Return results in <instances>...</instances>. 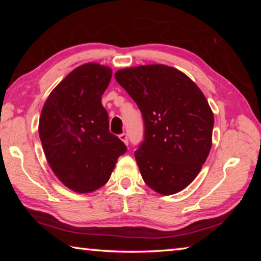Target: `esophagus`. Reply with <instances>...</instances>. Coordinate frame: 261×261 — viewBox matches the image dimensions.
<instances>
[{
  "label": "esophagus",
  "instance_id": "34e87169",
  "mask_svg": "<svg viewBox=\"0 0 261 261\" xmlns=\"http://www.w3.org/2000/svg\"><path fill=\"white\" fill-rule=\"evenodd\" d=\"M120 139H121L125 145H127V143H129V139H127V135H126V134L120 135Z\"/></svg>",
  "mask_w": 261,
  "mask_h": 261
}]
</instances>
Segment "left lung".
<instances>
[{
	"instance_id": "8db88e82",
	"label": "left lung",
	"mask_w": 261,
	"mask_h": 261,
	"mask_svg": "<svg viewBox=\"0 0 261 261\" xmlns=\"http://www.w3.org/2000/svg\"><path fill=\"white\" fill-rule=\"evenodd\" d=\"M117 83L140 109L145 140L135 152L141 177L160 194L182 191L212 147L214 115L200 88L165 64L121 69Z\"/></svg>"
}]
</instances>
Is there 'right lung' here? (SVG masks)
Masks as SVG:
<instances>
[{
    "mask_svg": "<svg viewBox=\"0 0 261 261\" xmlns=\"http://www.w3.org/2000/svg\"><path fill=\"white\" fill-rule=\"evenodd\" d=\"M112 69L86 63L72 70L48 96L39 120V136L48 163L65 187L93 192L108 182L117 159L126 152L109 132L101 103Z\"/></svg>",
    "mask_w": 261,
    "mask_h": 261,
    "instance_id": "right-lung-1",
    "label": "right lung"
}]
</instances>
